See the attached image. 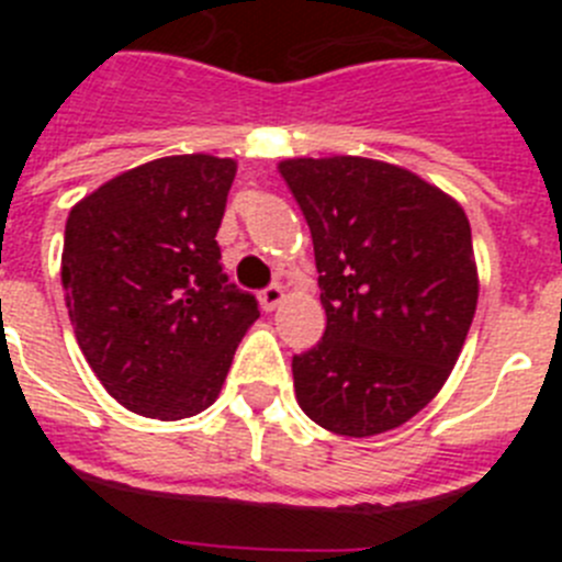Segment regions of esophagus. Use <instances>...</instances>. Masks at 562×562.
<instances>
[{
	"label": "esophagus",
	"mask_w": 562,
	"mask_h": 562,
	"mask_svg": "<svg viewBox=\"0 0 562 562\" xmlns=\"http://www.w3.org/2000/svg\"><path fill=\"white\" fill-rule=\"evenodd\" d=\"M281 301H284V290H281L278 284H272V286H267V290L258 292V304H261V310L265 312H272L278 304H281Z\"/></svg>",
	"instance_id": "1"
}]
</instances>
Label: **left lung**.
<instances>
[{
  "instance_id": "1",
  "label": "left lung",
  "mask_w": 562,
  "mask_h": 562,
  "mask_svg": "<svg viewBox=\"0 0 562 562\" xmlns=\"http://www.w3.org/2000/svg\"><path fill=\"white\" fill-rule=\"evenodd\" d=\"M278 171L310 225L326 310L321 342L292 357L297 405L351 439L400 428L439 394L473 324L464 207L369 157H292Z\"/></svg>"
}]
</instances>
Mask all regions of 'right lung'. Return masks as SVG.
<instances>
[{
    "label": "right lung",
    "instance_id": "right-lung-1",
    "mask_svg": "<svg viewBox=\"0 0 562 562\" xmlns=\"http://www.w3.org/2000/svg\"><path fill=\"white\" fill-rule=\"evenodd\" d=\"M233 177L231 157H160L69 211V321L103 389L134 414L173 422L213 405L256 324V297L227 284L216 245Z\"/></svg>",
    "mask_w": 562,
    "mask_h": 562
}]
</instances>
